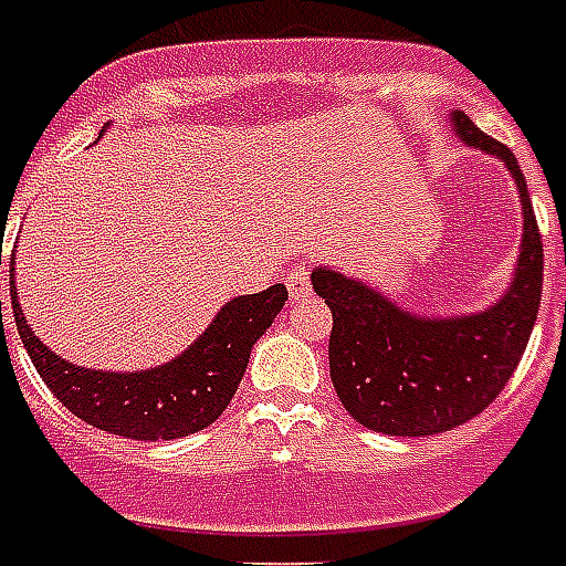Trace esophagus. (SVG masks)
I'll return each mask as SVG.
<instances>
[{
  "label": "esophagus",
  "instance_id": "obj_1",
  "mask_svg": "<svg viewBox=\"0 0 566 566\" xmlns=\"http://www.w3.org/2000/svg\"><path fill=\"white\" fill-rule=\"evenodd\" d=\"M287 293H291V300H305L308 293H312V279H308V270L305 266H293L291 273H287Z\"/></svg>",
  "mask_w": 566,
  "mask_h": 566
}]
</instances>
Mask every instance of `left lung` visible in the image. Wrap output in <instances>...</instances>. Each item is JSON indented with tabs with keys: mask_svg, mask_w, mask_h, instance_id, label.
I'll use <instances>...</instances> for the list:
<instances>
[{
	"mask_svg": "<svg viewBox=\"0 0 566 566\" xmlns=\"http://www.w3.org/2000/svg\"><path fill=\"white\" fill-rule=\"evenodd\" d=\"M448 118L463 145L504 163L523 201L520 258L502 300L484 312L424 317L332 266L312 270L332 312V386L359 424L386 437H433L484 412L523 359L541 308L543 243L523 168L465 112Z\"/></svg>",
	"mask_w": 566,
	"mask_h": 566,
	"instance_id": "1",
	"label": "left lung"
}]
</instances>
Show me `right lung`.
<instances>
[{"label": "right lung", "instance_id": "1", "mask_svg": "<svg viewBox=\"0 0 566 566\" xmlns=\"http://www.w3.org/2000/svg\"><path fill=\"white\" fill-rule=\"evenodd\" d=\"M11 254V308L29 359L64 407L85 424L124 439H180L198 433L226 412L245 374L254 340L273 326L287 302V287L273 284L226 302L213 323L187 350L148 370H94L55 356L32 332L17 302ZM2 264V245H0ZM2 321V300H0Z\"/></svg>", "mask_w": 566, "mask_h": 566}]
</instances>
